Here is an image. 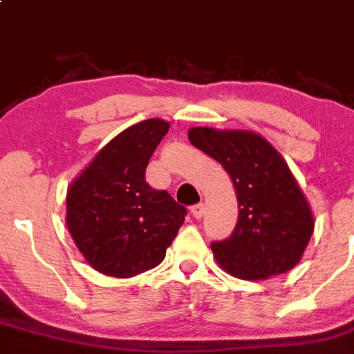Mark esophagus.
Listing matches in <instances>:
<instances>
[{
    "label": "esophagus",
    "instance_id": "obj_1",
    "mask_svg": "<svg viewBox=\"0 0 354 354\" xmlns=\"http://www.w3.org/2000/svg\"><path fill=\"white\" fill-rule=\"evenodd\" d=\"M191 213L196 220H201L203 214H204V204L198 203V204H194V206H191Z\"/></svg>",
    "mask_w": 354,
    "mask_h": 354
}]
</instances>
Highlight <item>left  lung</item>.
Segmentation results:
<instances>
[{"label":"left lung","mask_w":354,"mask_h":354,"mask_svg":"<svg viewBox=\"0 0 354 354\" xmlns=\"http://www.w3.org/2000/svg\"><path fill=\"white\" fill-rule=\"evenodd\" d=\"M189 141L230 174L239 201L232 235L211 242L218 264L240 279L295 268L313 233V216L283 156L249 131L192 127Z\"/></svg>","instance_id":"1"}]
</instances>
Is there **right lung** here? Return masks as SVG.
Listing matches in <instances>:
<instances>
[{"label": "right lung", "instance_id": "add662e5", "mask_svg": "<svg viewBox=\"0 0 354 354\" xmlns=\"http://www.w3.org/2000/svg\"><path fill=\"white\" fill-rule=\"evenodd\" d=\"M167 131L162 119L127 127L69 185L68 230L102 274L131 278L158 266L184 223L187 209L145 178Z\"/></svg>", "mask_w": 354, "mask_h": 354}]
</instances>
